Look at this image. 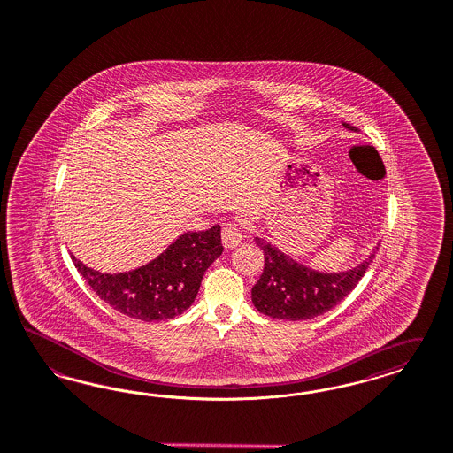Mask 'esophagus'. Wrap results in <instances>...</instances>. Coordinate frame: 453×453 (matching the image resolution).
Masks as SVG:
<instances>
[{
  "label": "esophagus",
  "instance_id": "34e87169",
  "mask_svg": "<svg viewBox=\"0 0 453 453\" xmlns=\"http://www.w3.org/2000/svg\"><path fill=\"white\" fill-rule=\"evenodd\" d=\"M220 235H222V244H224L226 250H233V248H235V246L241 242V239H242L241 229H239L237 224H226V226L222 227Z\"/></svg>",
  "mask_w": 453,
  "mask_h": 453
}]
</instances>
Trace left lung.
Segmentation results:
<instances>
[{
	"label": "left lung",
	"mask_w": 453,
	"mask_h": 453,
	"mask_svg": "<svg viewBox=\"0 0 453 453\" xmlns=\"http://www.w3.org/2000/svg\"><path fill=\"white\" fill-rule=\"evenodd\" d=\"M343 125L357 132V127ZM256 244L265 252V269L252 286V303L257 311L291 321L311 319L342 303L365 276L374 257L372 254L346 273L325 274L299 265L265 239L256 237Z\"/></svg>",
	"instance_id": "left-lung-1"
}]
</instances>
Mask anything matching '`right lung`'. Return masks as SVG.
I'll return each mask as SVG.
<instances>
[{
    "label": "right lung",
    "instance_id": "add662e5",
    "mask_svg": "<svg viewBox=\"0 0 453 453\" xmlns=\"http://www.w3.org/2000/svg\"><path fill=\"white\" fill-rule=\"evenodd\" d=\"M220 226L180 235L165 252L139 269L104 274L72 261L95 295L113 310L141 321H164L188 310L199 293L203 273L222 254Z\"/></svg>",
    "mask_w": 453,
    "mask_h": 453
}]
</instances>
